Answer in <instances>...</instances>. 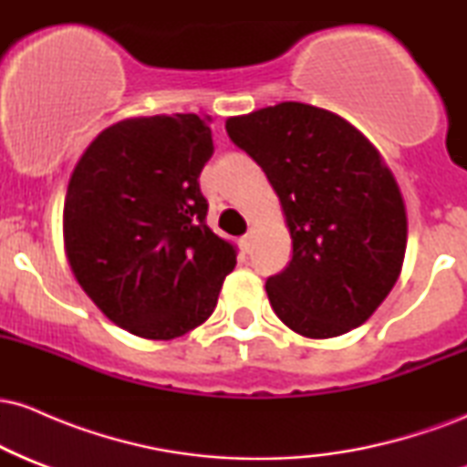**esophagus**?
Returning <instances> with one entry per match:
<instances>
[{
	"instance_id": "esophagus-1",
	"label": "esophagus",
	"mask_w": 467,
	"mask_h": 467,
	"mask_svg": "<svg viewBox=\"0 0 467 467\" xmlns=\"http://www.w3.org/2000/svg\"><path fill=\"white\" fill-rule=\"evenodd\" d=\"M252 237H254V228H250L248 233L244 234V239H241V245H244L245 250H250V245H252Z\"/></svg>"
}]
</instances>
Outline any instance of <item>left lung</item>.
<instances>
[{"instance_id": "obj_1", "label": "left lung", "mask_w": 467, "mask_h": 467, "mask_svg": "<svg viewBox=\"0 0 467 467\" xmlns=\"http://www.w3.org/2000/svg\"><path fill=\"white\" fill-rule=\"evenodd\" d=\"M226 131L264 169L292 237V261L265 283L275 314L316 340L367 323L398 283L409 237L398 180L373 142L294 100L228 118Z\"/></svg>"}]
</instances>
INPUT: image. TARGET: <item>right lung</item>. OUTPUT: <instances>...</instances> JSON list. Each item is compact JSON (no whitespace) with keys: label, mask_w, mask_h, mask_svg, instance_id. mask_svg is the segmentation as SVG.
<instances>
[{"label":"right lung","mask_w":467,"mask_h":467,"mask_svg":"<svg viewBox=\"0 0 467 467\" xmlns=\"http://www.w3.org/2000/svg\"><path fill=\"white\" fill-rule=\"evenodd\" d=\"M213 155L195 114L125 118L78 158L63 203V245L78 285L111 323L173 340L215 309L237 252L206 226L200 191Z\"/></svg>","instance_id":"add662e5"}]
</instances>
